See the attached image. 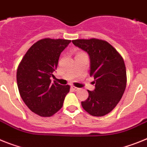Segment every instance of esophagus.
Listing matches in <instances>:
<instances>
[{
    "mask_svg": "<svg viewBox=\"0 0 147 147\" xmlns=\"http://www.w3.org/2000/svg\"><path fill=\"white\" fill-rule=\"evenodd\" d=\"M71 87H72V89H73V90H75V91H78V89H79V88L75 87V86H71Z\"/></svg>",
    "mask_w": 147,
    "mask_h": 147,
    "instance_id": "1",
    "label": "esophagus"
}]
</instances>
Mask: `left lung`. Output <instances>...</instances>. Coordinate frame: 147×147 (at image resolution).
<instances>
[{
    "label": "left lung",
    "mask_w": 147,
    "mask_h": 147,
    "mask_svg": "<svg viewBox=\"0 0 147 147\" xmlns=\"http://www.w3.org/2000/svg\"><path fill=\"white\" fill-rule=\"evenodd\" d=\"M72 43L89 54V75L95 79V90H88L89 97L81 102L82 107L92 116L106 115L119 103L127 86V71L123 58L106 40L77 39Z\"/></svg>",
    "instance_id": "8db88e82"
}]
</instances>
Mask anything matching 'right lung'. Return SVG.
<instances>
[{"label":"right lung","instance_id":"right-lung-1","mask_svg":"<svg viewBox=\"0 0 147 147\" xmlns=\"http://www.w3.org/2000/svg\"><path fill=\"white\" fill-rule=\"evenodd\" d=\"M71 42L66 39L43 38L26 52L17 69L19 93L32 112L50 117L63 107L69 85L62 86L50 78L57 69L60 55Z\"/></svg>","mask_w":147,"mask_h":147}]
</instances>
